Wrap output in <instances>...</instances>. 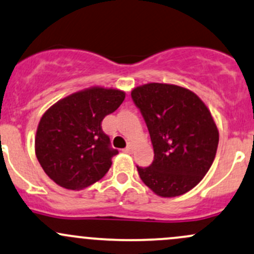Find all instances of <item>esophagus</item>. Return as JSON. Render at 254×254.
<instances>
[{
  "instance_id": "esophagus-1",
  "label": "esophagus",
  "mask_w": 254,
  "mask_h": 254,
  "mask_svg": "<svg viewBox=\"0 0 254 254\" xmlns=\"http://www.w3.org/2000/svg\"><path fill=\"white\" fill-rule=\"evenodd\" d=\"M124 150H125V152H127V153H129V154H131V153L133 152V144H132V143H129V144H127V148H125Z\"/></svg>"
}]
</instances>
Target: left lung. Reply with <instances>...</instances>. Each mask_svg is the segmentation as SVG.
<instances>
[{"mask_svg":"<svg viewBox=\"0 0 254 254\" xmlns=\"http://www.w3.org/2000/svg\"><path fill=\"white\" fill-rule=\"evenodd\" d=\"M146 121L154 150L142 182L158 196L175 197L193 189L212 165L219 131L201 99L185 86L148 83L131 90Z\"/></svg>","mask_w":254,"mask_h":254,"instance_id":"8db88e82","label":"left lung"}]
</instances>
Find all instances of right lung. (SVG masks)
<instances>
[{"mask_svg": "<svg viewBox=\"0 0 254 254\" xmlns=\"http://www.w3.org/2000/svg\"><path fill=\"white\" fill-rule=\"evenodd\" d=\"M125 99V91L91 86L50 106L38 123L35 153L50 180L69 190L97 182L112 165L118 150L101 123Z\"/></svg>", "mask_w": 254, "mask_h": 254, "instance_id": "1", "label": "right lung"}]
</instances>
